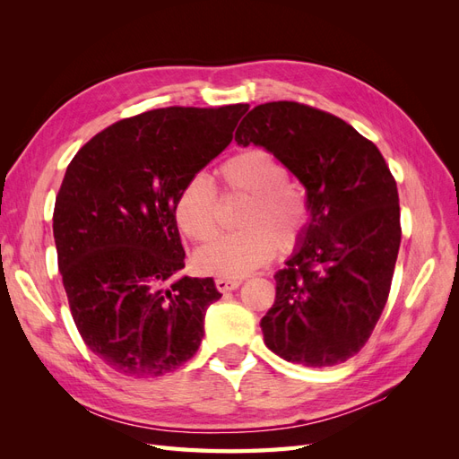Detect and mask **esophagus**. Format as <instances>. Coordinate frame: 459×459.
Here are the masks:
<instances>
[{"mask_svg":"<svg viewBox=\"0 0 459 459\" xmlns=\"http://www.w3.org/2000/svg\"><path fill=\"white\" fill-rule=\"evenodd\" d=\"M241 285V280H233V277H218L216 289L220 293H228V290H235Z\"/></svg>","mask_w":459,"mask_h":459,"instance_id":"obj_1","label":"esophagus"}]
</instances>
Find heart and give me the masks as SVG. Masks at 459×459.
I'll list each match as a JSON object with an SVG mask.
<instances>
[{"mask_svg": "<svg viewBox=\"0 0 459 459\" xmlns=\"http://www.w3.org/2000/svg\"><path fill=\"white\" fill-rule=\"evenodd\" d=\"M226 193L251 197L241 228L245 231L220 235L195 255V266L212 275L241 277L268 264L277 245L290 248L308 224L310 206L304 189L290 182L289 169L273 152L248 147L220 166ZM178 230L187 239L204 243L218 228V193L204 174L191 176L174 203Z\"/></svg>", "mask_w": 459, "mask_h": 459, "instance_id": "obj_1", "label": "heart"}]
</instances>
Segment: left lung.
<instances>
[{"instance_id":"left-lung-1","label":"left lung","mask_w":459,"mask_h":459,"mask_svg":"<svg viewBox=\"0 0 459 459\" xmlns=\"http://www.w3.org/2000/svg\"><path fill=\"white\" fill-rule=\"evenodd\" d=\"M235 142L283 160L310 206L300 247L273 275L264 342L293 364H342L371 337L391 290L402 238L394 178L351 124L295 101L255 107Z\"/></svg>"}]
</instances>
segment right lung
<instances>
[{
  "mask_svg": "<svg viewBox=\"0 0 459 459\" xmlns=\"http://www.w3.org/2000/svg\"><path fill=\"white\" fill-rule=\"evenodd\" d=\"M247 110H147L93 135L68 164L53 211L63 285L88 349L120 375L160 377L199 351L221 295L212 277H179L174 203Z\"/></svg>",
  "mask_w": 459,
  "mask_h": 459,
  "instance_id": "right-lung-1",
  "label": "right lung"
}]
</instances>
